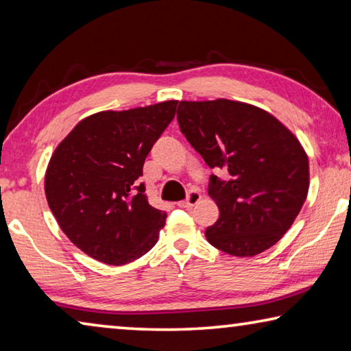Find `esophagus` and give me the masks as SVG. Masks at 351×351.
<instances>
[{
  "label": "esophagus",
  "instance_id": "34e87169",
  "mask_svg": "<svg viewBox=\"0 0 351 351\" xmlns=\"http://www.w3.org/2000/svg\"><path fill=\"white\" fill-rule=\"evenodd\" d=\"M199 199H201L199 192H197V190H190L187 198L184 201H180L178 206H180V207H193L195 204L199 203Z\"/></svg>",
  "mask_w": 351,
  "mask_h": 351
}]
</instances>
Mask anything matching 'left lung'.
I'll return each instance as SVG.
<instances>
[{"label":"left lung","mask_w":351,"mask_h":351,"mask_svg":"<svg viewBox=\"0 0 351 351\" xmlns=\"http://www.w3.org/2000/svg\"><path fill=\"white\" fill-rule=\"evenodd\" d=\"M181 133L210 169L209 195L219 210L206 229L212 246L235 257L266 251L287 234L310 187L299 139L268 111L237 100L180 102Z\"/></svg>","instance_id":"left-lung-1"}]
</instances>
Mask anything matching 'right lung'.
Wrapping results in <instances>:
<instances>
[{"mask_svg":"<svg viewBox=\"0 0 351 351\" xmlns=\"http://www.w3.org/2000/svg\"><path fill=\"white\" fill-rule=\"evenodd\" d=\"M178 100L80 121L52 153L45 193L74 245L106 265H125L156 245L167 213L139 184L147 154L173 121Z\"/></svg>","mask_w":351,"mask_h":351,"instance_id":"1","label":"right lung"}]
</instances>
